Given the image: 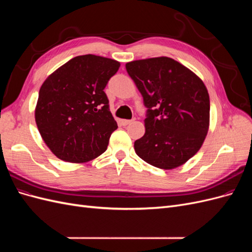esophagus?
Instances as JSON below:
<instances>
[{
	"mask_svg": "<svg viewBox=\"0 0 252 252\" xmlns=\"http://www.w3.org/2000/svg\"><path fill=\"white\" fill-rule=\"evenodd\" d=\"M132 122H133V120H122L121 123H122V125H123V126H127L129 124H131Z\"/></svg>",
	"mask_w": 252,
	"mask_h": 252,
	"instance_id": "obj_1",
	"label": "esophagus"
}]
</instances>
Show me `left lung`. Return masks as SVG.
I'll list each match as a JSON object with an SVG mask.
<instances>
[{
	"mask_svg": "<svg viewBox=\"0 0 252 252\" xmlns=\"http://www.w3.org/2000/svg\"><path fill=\"white\" fill-rule=\"evenodd\" d=\"M126 70L147 108L145 134L134 142L135 154L161 169L185 164L208 132L210 102L205 84L167 57L132 61Z\"/></svg>",
	"mask_w": 252,
	"mask_h": 252,
	"instance_id": "8db88e82",
	"label": "left lung"
}]
</instances>
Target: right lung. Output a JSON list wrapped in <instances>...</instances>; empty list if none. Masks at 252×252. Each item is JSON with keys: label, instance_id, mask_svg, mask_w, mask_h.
Instances as JSON below:
<instances>
[{"label": "right lung", "instance_id": "right-lung-1", "mask_svg": "<svg viewBox=\"0 0 252 252\" xmlns=\"http://www.w3.org/2000/svg\"><path fill=\"white\" fill-rule=\"evenodd\" d=\"M119 67L116 60L79 56L43 83L35 123L45 144L62 161L85 163L107 149L118 124L104 89Z\"/></svg>", "mask_w": 252, "mask_h": 252}]
</instances>
